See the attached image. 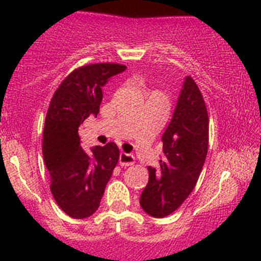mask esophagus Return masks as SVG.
<instances>
[{"instance_id":"34e87169","label":"esophagus","mask_w":261,"mask_h":261,"mask_svg":"<svg viewBox=\"0 0 261 261\" xmlns=\"http://www.w3.org/2000/svg\"><path fill=\"white\" fill-rule=\"evenodd\" d=\"M119 163L123 167H128V166L134 165V157L132 154H127V153L122 152L119 154Z\"/></svg>"}]
</instances>
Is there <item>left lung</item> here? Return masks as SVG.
<instances>
[{
  "instance_id": "1",
  "label": "left lung",
  "mask_w": 261,
  "mask_h": 261,
  "mask_svg": "<svg viewBox=\"0 0 261 261\" xmlns=\"http://www.w3.org/2000/svg\"><path fill=\"white\" fill-rule=\"evenodd\" d=\"M160 166L148 167V184L141 196L143 210L165 217L185 202L202 171L208 149V113L200 88L185 80L170 125L162 136Z\"/></svg>"
}]
</instances>
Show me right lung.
Listing matches in <instances>:
<instances>
[{
  "mask_svg": "<svg viewBox=\"0 0 261 261\" xmlns=\"http://www.w3.org/2000/svg\"><path fill=\"white\" fill-rule=\"evenodd\" d=\"M125 70L115 63L88 64L72 70L51 98L42 155L50 173V190L59 207L72 219H85L98 210L107 184L119 160L114 142L85 150L77 128L96 115L108 79Z\"/></svg>",
  "mask_w": 261,
  "mask_h": 261,
  "instance_id": "1",
  "label": "right lung"
}]
</instances>
